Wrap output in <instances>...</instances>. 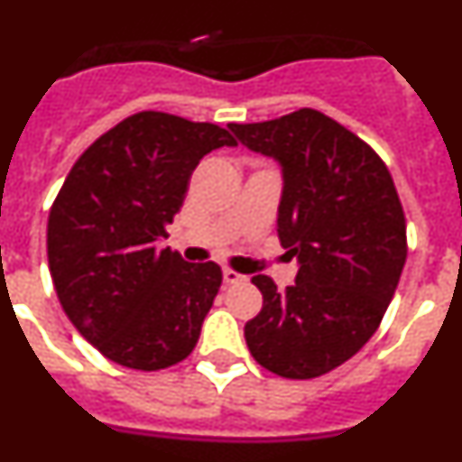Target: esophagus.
<instances>
[{
    "mask_svg": "<svg viewBox=\"0 0 462 462\" xmlns=\"http://www.w3.org/2000/svg\"><path fill=\"white\" fill-rule=\"evenodd\" d=\"M222 277H224V284H240V282H245V275L231 271V268H224Z\"/></svg>",
    "mask_w": 462,
    "mask_h": 462,
    "instance_id": "esophagus-1",
    "label": "esophagus"
}]
</instances>
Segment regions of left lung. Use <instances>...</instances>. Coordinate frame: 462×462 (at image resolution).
I'll list each match as a JSON object with an SVG mask.
<instances>
[{
	"label": "left lung",
	"mask_w": 462,
	"mask_h": 462,
	"mask_svg": "<svg viewBox=\"0 0 462 462\" xmlns=\"http://www.w3.org/2000/svg\"><path fill=\"white\" fill-rule=\"evenodd\" d=\"M228 129L280 164L277 236L298 259L284 291L268 275L252 277L263 308L245 340L280 377H319L373 337L398 287L407 228L393 178L368 143L319 110Z\"/></svg>",
	"instance_id": "left-lung-1"
}]
</instances>
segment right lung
<instances>
[{"mask_svg": "<svg viewBox=\"0 0 462 462\" xmlns=\"http://www.w3.org/2000/svg\"><path fill=\"white\" fill-rule=\"evenodd\" d=\"M234 148L210 122L143 110L99 136L67 175L48 217V266L64 312L106 358L162 370L191 354L222 284L217 263L162 247L191 171Z\"/></svg>", "mask_w": 462, "mask_h": 462, "instance_id": "add662e5", "label": "right lung"}]
</instances>
